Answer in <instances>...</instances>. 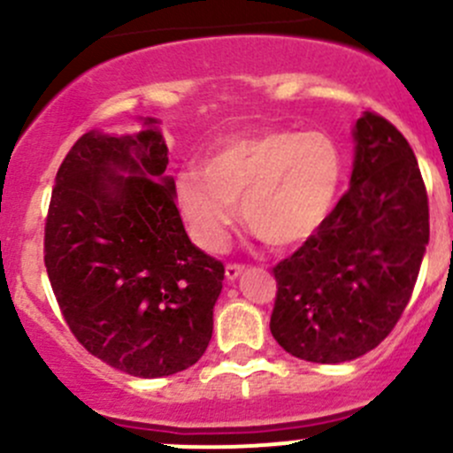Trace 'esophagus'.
I'll return each mask as SVG.
<instances>
[{"label": "esophagus", "mask_w": 453, "mask_h": 453, "mask_svg": "<svg viewBox=\"0 0 453 453\" xmlns=\"http://www.w3.org/2000/svg\"><path fill=\"white\" fill-rule=\"evenodd\" d=\"M243 269H245L243 263H227L226 265V278L227 280H236V278L243 273Z\"/></svg>", "instance_id": "esophagus-1"}]
</instances>
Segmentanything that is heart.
Wrapping results in <instances>:
<instances>
[{"mask_svg":"<svg viewBox=\"0 0 453 453\" xmlns=\"http://www.w3.org/2000/svg\"><path fill=\"white\" fill-rule=\"evenodd\" d=\"M344 184V155L322 131L265 129L226 140L205 171L188 166L175 186L177 205L201 248L221 250L236 219L272 248H296L326 223Z\"/></svg>","mask_w":453,"mask_h":453,"instance_id":"b5f03b06","label":"heart"}]
</instances>
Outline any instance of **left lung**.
I'll return each instance as SVG.
<instances>
[{
    "instance_id": "1",
    "label": "left lung",
    "mask_w": 453,
    "mask_h": 453,
    "mask_svg": "<svg viewBox=\"0 0 453 453\" xmlns=\"http://www.w3.org/2000/svg\"><path fill=\"white\" fill-rule=\"evenodd\" d=\"M355 166L319 232L273 267L269 328L304 362L340 364L377 349L412 298L429 241V205L412 146L366 111Z\"/></svg>"
}]
</instances>
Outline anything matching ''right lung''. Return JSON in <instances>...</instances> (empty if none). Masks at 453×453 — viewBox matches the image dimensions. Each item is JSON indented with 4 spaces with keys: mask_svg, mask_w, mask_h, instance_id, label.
I'll return each mask as SVG.
<instances>
[{
    "mask_svg": "<svg viewBox=\"0 0 453 453\" xmlns=\"http://www.w3.org/2000/svg\"><path fill=\"white\" fill-rule=\"evenodd\" d=\"M144 125L134 138L91 131L74 142L52 188L43 260L87 353L153 379L205 353L226 269L190 243L164 175L166 142L153 118Z\"/></svg>",
    "mask_w": 453,
    "mask_h": 453,
    "instance_id": "1",
    "label": "right lung"
}]
</instances>
